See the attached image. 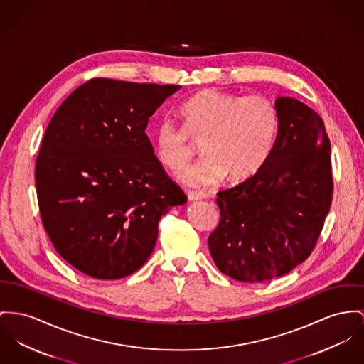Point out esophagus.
I'll return each mask as SVG.
<instances>
[{
    "mask_svg": "<svg viewBox=\"0 0 364 364\" xmlns=\"http://www.w3.org/2000/svg\"><path fill=\"white\" fill-rule=\"evenodd\" d=\"M188 197H189V200H193V201H196V200H203V198H207V194L203 193V192H189L188 193Z\"/></svg>",
    "mask_w": 364,
    "mask_h": 364,
    "instance_id": "obj_1",
    "label": "esophagus"
}]
</instances>
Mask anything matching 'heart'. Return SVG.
<instances>
[{"label": "heart", "mask_w": 364, "mask_h": 364, "mask_svg": "<svg viewBox=\"0 0 364 364\" xmlns=\"http://www.w3.org/2000/svg\"><path fill=\"white\" fill-rule=\"evenodd\" d=\"M182 128L164 120L154 132L156 159L171 172L181 173L201 144L205 156L183 173L196 188L214 186L225 176L242 182L262 168L279 129V110L265 95L242 97L204 90L179 107Z\"/></svg>", "instance_id": "heart-1"}]
</instances>
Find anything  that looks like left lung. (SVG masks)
I'll return each instance as SVG.
<instances>
[{
	"instance_id": "obj_1",
	"label": "left lung",
	"mask_w": 364,
	"mask_h": 364,
	"mask_svg": "<svg viewBox=\"0 0 364 364\" xmlns=\"http://www.w3.org/2000/svg\"><path fill=\"white\" fill-rule=\"evenodd\" d=\"M279 129L262 168L219 192L218 226L208 237L219 270L239 282L280 277L314 251L333 200L331 145L305 103L279 97Z\"/></svg>"
}]
</instances>
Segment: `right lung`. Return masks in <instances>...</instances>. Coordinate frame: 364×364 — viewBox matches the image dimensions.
<instances>
[{
    "mask_svg": "<svg viewBox=\"0 0 364 364\" xmlns=\"http://www.w3.org/2000/svg\"><path fill=\"white\" fill-rule=\"evenodd\" d=\"M179 88L95 77L50 119L36 160L38 208L53 248L81 273L114 280L136 272L160 218L186 203L145 132Z\"/></svg>",
    "mask_w": 364,
    "mask_h": 364,
    "instance_id": "right-lung-1",
    "label": "right lung"
}]
</instances>
